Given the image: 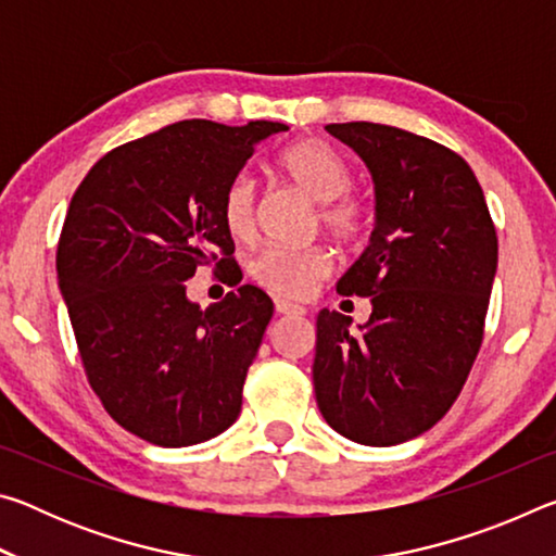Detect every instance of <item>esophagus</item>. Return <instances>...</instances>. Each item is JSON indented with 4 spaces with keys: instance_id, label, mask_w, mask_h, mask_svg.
Segmentation results:
<instances>
[{
    "instance_id": "34e87169",
    "label": "esophagus",
    "mask_w": 556,
    "mask_h": 556,
    "mask_svg": "<svg viewBox=\"0 0 556 556\" xmlns=\"http://www.w3.org/2000/svg\"><path fill=\"white\" fill-rule=\"evenodd\" d=\"M275 308L281 316H306V308L299 304H291L287 299H275Z\"/></svg>"
}]
</instances>
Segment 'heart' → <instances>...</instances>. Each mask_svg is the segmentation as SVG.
Returning <instances> with one entry per match:
<instances>
[{
	"mask_svg": "<svg viewBox=\"0 0 556 556\" xmlns=\"http://www.w3.org/2000/svg\"><path fill=\"white\" fill-rule=\"evenodd\" d=\"M279 168L291 184L316 201L314 223L345 248L368 235V205L351 188V168L331 147L301 139L279 156ZM220 218L235 240L248 242L257 230V188L252 176L238 174L225 186ZM331 250L321 242L304 248H265L248 262L250 279L277 296L301 299L331 271Z\"/></svg>",
	"mask_w": 556,
	"mask_h": 556,
	"instance_id": "obj_1",
	"label": "heart"
}]
</instances>
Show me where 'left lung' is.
Listing matches in <instances>:
<instances>
[{
  "mask_svg": "<svg viewBox=\"0 0 556 556\" xmlns=\"http://www.w3.org/2000/svg\"><path fill=\"white\" fill-rule=\"evenodd\" d=\"M375 184V230L336 291L370 296L361 333L324 308L314 390L324 419L365 446L425 434L481 351L497 235L470 166L434 139L375 122L328 125Z\"/></svg>",
  "mask_w": 556,
  "mask_h": 556,
  "instance_id": "1",
  "label": "left lung"
}]
</instances>
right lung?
<instances>
[{
	"instance_id": "1",
	"label": "right lung",
	"mask_w": 556,
	"mask_h": 556,
	"mask_svg": "<svg viewBox=\"0 0 556 556\" xmlns=\"http://www.w3.org/2000/svg\"><path fill=\"white\" fill-rule=\"evenodd\" d=\"M285 129L176 122L112 149L73 193L55 269L83 370L110 417L149 444H201L238 419L275 304L242 285L201 312L184 281L215 265L240 285L223 191Z\"/></svg>"
}]
</instances>
